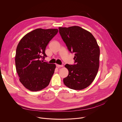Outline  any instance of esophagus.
Here are the masks:
<instances>
[{"instance_id": "obj_1", "label": "esophagus", "mask_w": 122, "mask_h": 122, "mask_svg": "<svg viewBox=\"0 0 122 122\" xmlns=\"http://www.w3.org/2000/svg\"><path fill=\"white\" fill-rule=\"evenodd\" d=\"M56 66L58 67V68H60V67H63V65H59V64H56Z\"/></svg>"}]
</instances>
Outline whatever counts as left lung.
<instances>
[{
    "label": "left lung",
    "mask_w": 122,
    "mask_h": 122,
    "mask_svg": "<svg viewBox=\"0 0 122 122\" xmlns=\"http://www.w3.org/2000/svg\"><path fill=\"white\" fill-rule=\"evenodd\" d=\"M58 29L69 50L75 53L76 64L65 65L69 75L64 78V84L71 89H84L92 84L97 74L99 46L92 34L80 26L59 27Z\"/></svg>",
    "instance_id": "1"
}]
</instances>
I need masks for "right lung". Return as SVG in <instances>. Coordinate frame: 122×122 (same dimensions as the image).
<instances>
[{
	"instance_id": "obj_1",
	"label": "right lung",
	"mask_w": 122,
	"mask_h": 122,
	"mask_svg": "<svg viewBox=\"0 0 122 122\" xmlns=\"http://www.w3.org/2000/svg\"><path fill=\"white\" fill-rule=\"evenodd\" d=\"M57 29H36L26 34L18 44L15 57L16 72L24 87L32 92L47 86L56 68L55 64L41 60L45 49L58 32Z\"/></svg>"
}]
</instances>
